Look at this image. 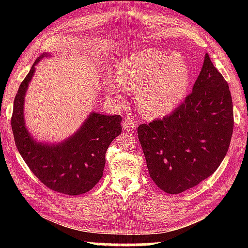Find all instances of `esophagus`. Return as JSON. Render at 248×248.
<instances>
[{
  "mask_svg": "<svg viewBox=\"0 0 248 248\" xmlns=\"http://www.w3.org/2000/svg\"><path fill=\"white\" fill-rule=\"evenodd\" d=\"M123 128L125 131H132V130L137 128V124L132 119H125L123 123Z\"/></svg>",
  "mask_w": 248,
  "mask_h": 248,
  "instance_id": "obj_1",
  "label": "esophagus"
}]
</instances>
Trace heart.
Segmentation results:
<instances>
[{"instance_id": "b5f03b06", "label": "heart", "mask_w": 248, "mask_h": 248, "mask_svg": "<svg viewBox=\"0 0 248 248\" xmlns=\"http://www.w3.org/2000/svg\"><path fill=\"white\" fill-rule=\"evenodd\" d=\"M191 71L186 59L155 48H145L124 57L115 70V79L105 85L108 95L121 99V89L134 92V100L144 116L170 114L186 97Z\"/></svg>"}]
</instances>
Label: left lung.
Returning a JSON list of instances; mask_svg holds the SVG:
<instances>
[{"label":"left lung","instance_id":"obj_1","mask_svg":"<svg viewBox=\"0 0 248 248\" xmlns=\"http://www.w3.org/2000/svg\"><path fill=\"white\" fill-rule=\"evenodd\" d=\"M228 82L205 54L192 93L170 115L138 127L149 173L158 188L180 194L217 170L233 133Z\"/></svg>","mask_w":248,"mask_h":248}]
</instances>
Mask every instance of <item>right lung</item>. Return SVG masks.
Returning <instances> with one entry per match:
<instances>
[{"instance_id": "right-lung-1", "label": "right lung", "mask_w": 248, "mask_h": 248, "mask_svg": "<svg viewBox=\"0 0 248 248\" xmlns=\"http://www.w3.org/2000/svg\"><path fill=\"white\" fill-rule=\"evenodd\" d=\"M19 85L14 99L12 130L16 148L33 175L45 186L57 192L78 196L90 191L103 177L105 155L109 144L121 133L120 115L92 112L72 137L58 144L36 142L24 120V98L35 73V65Z\"/></svg>"}]
</instances>
